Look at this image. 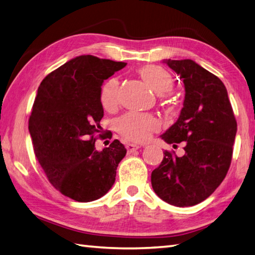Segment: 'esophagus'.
<instances>
[{
	"label": "esophagus",
	"mask_w": 255,
	"mask_h": 255,
	"mask_svg": "<svg viewBox=\"0 0 255 255\" xmlns=\"http://www.w3.org/2000/svg\"><path fill=\"white\" fill-rule=\"evenodd\" d=\"M139 145H136V144H128L127 145V149H128V152H132L134 150H136L139 148Z\"/></svg>",
	"instance_id": "obj_1"
}]
</instances>
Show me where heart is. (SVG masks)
I'll list each match as a JSON object with an SVG mask.
<instances>
[{"label":"heart","instance_id":"1","mask_svg":"<svg viewBox=\"0 0 255 255\" xmlns=\"http://www.w3.org/2000/svg\"><path fill=\"white\" fill-rule=\"evenodd\" d=\"M139 74L158 95L169 93L173 88L172 75L160 65H146L140 69ZM100 101L106 110L112 111L118 108L120 101V84L117 78H111L104 85L100 93ZM117 128L126 138L134 142H143L158 129L159 123L154 117L128 113L118 121Z\"/></svg>","mask_w":255,"mask_h":255}]
</instances>
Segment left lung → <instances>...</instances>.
Returning <instances> with one entry per match:
<instances>
[{
	"instance_id": "obj_1",
	"label": "left lung",
	"mask_w": 255,
	"mask_h": 255,
	"mask_svg": "<svg viewBox=\"0 0 255 255\" xmlns=\"http://www.w3.org/2000/svg\"><path fill=\"white\" fill-rule=\"evenodd\" d=\"M163 62L182 80L185 96L177 122L160 137L185 146L181 157L165 150L151 172V185L168 204L193 206L206 200L227 174L237 121L227 89L217 76L190 59Z\"/></svg>"
}]
</instances>
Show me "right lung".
<instances>
[{
  "mask_svg": "<svg viewBox=\"0 0 255 255\" xmlns=\"http://www.w3.org/2000/svg\"><path fill=\"white\" fill-rule=\"evenodd\" d=\"M126 65L80 55L51 72L38 88L28 127L33 150L50 183L74 201L104 196L127 154L118 139L103 150L95 147L104 117L101 86Z\"/></svg>",
  "mask_w": 255,
  "mask_h": 255,
  "instance_id": "obj_1",
  "label": "right lung"
}]
</instances>
